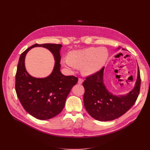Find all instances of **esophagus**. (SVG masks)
Segmentation results:
<instances>
[{"label":"esophagus","mask_w":150,"mask_h":150,"mask_svg":"<svg viewBox=\"0 0 150 150\" xmlns=\"http://www.w3.org/2000/svg\"><path fill=\"white\" fill-rule=\"evenodd\" d=\"M83 79H81V78H79L78 79V83L79 84H82L83 83Z\"/></svg>","instance_id":"34e87169"}]
</instances>
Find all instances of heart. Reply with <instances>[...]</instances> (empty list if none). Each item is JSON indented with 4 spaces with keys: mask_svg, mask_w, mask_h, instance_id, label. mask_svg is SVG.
I'll list each match as a JSON object with an SVG mask.
<instances>
[{
    "mask_svg": "<svg viewBox=\"0 0 150 150\" xmlns=\"http://www.w3.org/2000/svg\"><path fill=\"white\" fill-rule=\"evenodd\" d=\"M109 52L105 47H91L71 51L68 57L61 59V64L69 70L81 67V72L85 76L96 73L106 64Z\"/></svg>",
    "mask_w": 150,
    "mask_h": 150,
    "instance_id": "heart-1",
    "label": "heart"
}]
</instances>
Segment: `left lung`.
<instances>
[{
  "instance_id": "8db88e82",
  "label": "left lung",
  "mask_w": 150,
  "mask_h": 150,
  "mask_svg": "<svg viewBox=\"0 0 150 150\" xmlns=\"http://www.w3.org/2000/svg\"><path fill=\"white\" fill-rule=\"evenodd\" d=\"M117 47V49H120ZM104 67L94 74L87 77L83 85L85 89L84 104L94 119L100 121H112L124 115L133 106L139 93L141 79L138 66L137 79L133 89L126 94H113L104 83Z\"/></svg>"
}]
</instances>
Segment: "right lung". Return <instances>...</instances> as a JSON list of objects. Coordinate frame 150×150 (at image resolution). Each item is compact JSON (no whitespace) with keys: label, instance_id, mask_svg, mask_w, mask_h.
<instances>
[{"label":"right lung","instance_id":"add662e5","mask_svg":"<svg viewBox=\"0 0 150 150\" xmlns=\"http://www.w3.org/2000/svg\"><path fill=\"white\" fill-rule=\"evenodd\" d=\"M35 47L51 51L55 62L51 74L38 79L30 75L25 66V58L29 50ZM61 44H35L22 53L17 65L16 91L21 103L29 114L40 120L51 119L62 111L71 89L78 83L73 76H64L61 72Z\"/></svg>","mask_w":150,"mask_h":150}]
</instances>
